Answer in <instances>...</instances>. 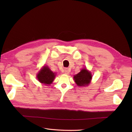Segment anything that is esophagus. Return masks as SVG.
Returning <instances> with one entry per match:
<instances>
[{
    "label": "esophagus",
    "instance_id": "esophagus-1",
    "mask_svg": "<svg viewBox=\"0 0 132 132\" xmlns=\"http://www.w3.org/2000/svg\"><path fill=\"white\" fill-rule=\"evenodd\" d=\"M64 74H69L70 73V70L68 68H65L64 70Z\"/></svg>",
    "mask_w": 132,
    "mask_h": 132
}]
</instances>
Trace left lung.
Wrapping results in <instances>:
<instances>
[{"instance_id": "obj_1", "label": "left lung", "mask_w": 132, "mask_h": 132, "mask_svg": "<svg viewBox=\"0 0 132 132\" xmlns=\"http://www.w3.org/2000/svg\"><path fill=\"white\" fill-rule=\"evenodd\" d=\"M91 78L92 75L91 73L87 70L86 69H82L80 72L74 77L75 82L78 86L88 85Z\"/></svg>"}]
</instances>
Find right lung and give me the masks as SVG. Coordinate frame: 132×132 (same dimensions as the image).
I'll return each instance as SVG.
<instances>
[{
	"mask_svg": "<svg viewBox=\"0 0 132 132\" xmlns=\"http://www.w3.org/2000/svg\"><path fill=\"white\" fill-rule=\"evenodd\" d=\"M55 74L47 66H44L43 69L37 74L39 82L45 85H50L55 78Z\"/></svg>",
	"mask_w": 132,
	"mask_h": 132,
	"instance_id": "obj_1",
	"label": "right lung"
}]
</instances>
